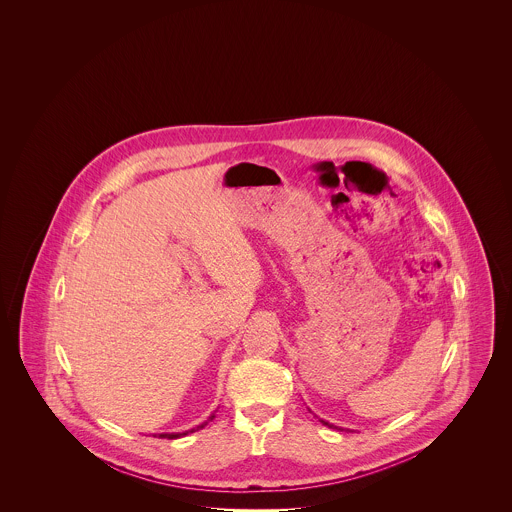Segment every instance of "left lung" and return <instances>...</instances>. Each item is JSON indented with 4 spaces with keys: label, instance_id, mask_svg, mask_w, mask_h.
Returning <instances> with one entry per match:
<instances>
[{
    "label": "left lung",
    "instance_id": "left-lung-1",
    "mask_svg": "<svg viewBox=\"0 0 512 512\" xmlns=\"http://www.w3.org/2000/svg\"><path fill=\"white\" fill-rule=\"evenodd\" d=\"M322 422H324V420H322ZM324 424H326V426H330V424H328V422H324Z\"/></svg>",
    "mask_w": 512,
    "mask_h": 512
}]
</instances>
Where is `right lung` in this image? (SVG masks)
Returning a JSON list of instances; mask_svg holds the SVG:
<instances>
[{
    "label": "right lung",
    "mask_w": 512,
    "mask_h": 512,
    "mask_svg": "<svg viewBox=\"0 0 512 512\" xmlns=\"http://www.w3.org/2000/svg\"><path fill=\"white\" fill-rule=\"evenodd\" d=\"M213 418H215V414H211V416H209V420H213ZM205 424H207V422H203V424H199V426H197V428H192V430H190V432H195V430H201V428H203V426H205ZM186 434H188V432H184V434H159V438L176 439V438H180V436H186Z\"/></svg>",
    "instance_id": "right-lung-1"
}]
</instances>
